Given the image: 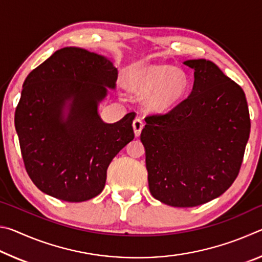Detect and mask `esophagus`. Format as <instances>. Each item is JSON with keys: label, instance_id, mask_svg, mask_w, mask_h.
<instances>
[{"label": "esophagus", "instance_id": "1", "mask_svg": "<svg viewBox=\"0 0 262 262\" xmlns=\"http://www.w3.org/2000/svg\"><path fill=\"white\" fill-rule=\"evenodd\" d=\"M144 123L143 121L141 120L140 118H136L134 122H133V128H134V133H135V136H140L141 132H142V128H143Z\"/></svg>", "mask_w": 262, "mask_h": 262}]
</instances>
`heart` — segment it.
<instances>
[{"instance_id":"obj_1","label":"heart","mask_w":262,"mask_h":262,"mask_svg":"<svg viewBox=\"0 0 262 262\" xmlns=\"http://www.w3.org/2000/svg\"><path fill=\"white\" fill-rule=\"evenodd\" d=\"M130 88L139 98H148L154 110L167 111L186 94L188 76L184 70L171 66L152 64L135 75Z\"/></svg>"}]
</instances>
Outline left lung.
<instances>
[{
	"label": "left lung",
	"instance_id": "1",
	"mask_svg": "<svg viewBox=\"0 0 262 262\" xmlns=\"http://www.w3.org/2000/svg\"><path fill=\"white\" fill-rule=\"evenodd\" d=\"M193 90L170 112L145 118L141 133L149 189L172 207H195L223 194L241 170L251 121L243 89L214 62L187 60Z\"/></svg>",
	"mask_w": 262,
	"mask_h": 262
}]
</instances>
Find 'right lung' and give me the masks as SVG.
I'll use <instances>...</instances> for the list:
<instances>
[{"instance_id":"add662e5","label":"right lung","mask_w":262,"mask_h":262,"mask_svg":"<svg viewBox=\"0 0 262 262\" xmlns=\"http://www.w3.org/2000/svg\"><path fill=\"white\" fill-rule=\"evenodd\" d=\"M117 78L107 57L79 47L56 51L25 78L15 127L26 172L41 192L82 202L104 189L110 163L134 139V112L114 123L98 113Z\"/></svg>"}]
</instances>
